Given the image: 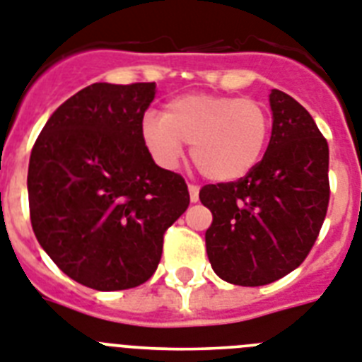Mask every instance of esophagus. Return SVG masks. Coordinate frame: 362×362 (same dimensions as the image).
<instances>
[{
    "label": "esophagus",
    "mask_w": 362,
    "mask_h": 362,
    "mask_svg": "<svg viewBox=\"0 0 362 362\" xmlns=\"http://www.w3.org/2000/svg\"><path fill=\"white\" fill-rule=\"evenodd\" d=\"M188 192H190V202H194V203L198 202V199H199V187H198V185H192V183L188 185Z\"/></svg>",
    "instance_id": "obj_1"
}]
</instances>
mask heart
Wrapping results in <instances>:
<instances>
[{
	"mask_svg": "<svg viewBox=\"0 0 362 362\" xmlns=\"http://www.w3.org/2000/svg\"><path fill=\"white\" fill-rule=\"evenodd\" d=\"M142 140L153 159L174 168L190 144V159L211 181H237L261 159L270 116L255 100L220 94H185L168 101L163 116L142 120Z\"/></svg>",
	"mask_w": 362,
	"mask_h": 362,
	"instance_id": "heart-1",
	"label": "heart"
}]
</instances>
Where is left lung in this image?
I'll use <instances>...</instances> for the list:
<instances>
[{"label":"left lung","mask_w":362,"mask_h":362,"mask_svg":"<svg viewBox=\"0 0 362 362\" xmlns=\"http://www.w3.org/2000/svg\"><path fill=\"white\" fill-rule=\"evenodd\" d=\"M270 144L244 177L205 185L199 199L213 213L205 233L211 267L223 281L261 286L305 261L329 205V148L313 116L272 90Z\"/></svg>","instance_id":"obj_1"}]
</instances>
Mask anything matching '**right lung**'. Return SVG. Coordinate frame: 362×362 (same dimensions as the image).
Listing matches in <instances>:
<instances>
[{"mask_svg": "<svg viewBox=\"0 0 362 362\" xmlns=\"http://www.w3.org/2000/svg\"><path fill=\"white\" fill-rule=\"evenodd\" d=\"M155 83H94L52 115L27 174L35 237L68 277L125 291L159 267L166 229L187 211L185 179L153 163L142 120Z\"/></svg>", "mask_w": 362, "mask_h": 362, "instance_id": "add662e5", "label": "right lung"}]
</instances>
